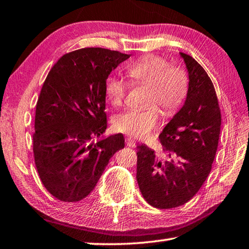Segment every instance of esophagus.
I'll use <instances>...</instances> for the list:
<instances>
[{
	"label": "esophagus",
	"mask_w": 249,
	"mask_h": 249,
	"mask_svg": "<svg viewBox=\"0 0 249 249\" xmlns=\"http://www.w3.org/2000/svg\"><path fill=\"white\" fill-rule=\"evenodd\" d=\"M125 144H126V146H129V147L137 146V142H135V141L132 138H126L125 139Z\"/></svg>",
	"instance_id": "1"
}]
</instances>
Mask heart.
I'll return each mask as SVG.
<instances>
[{"label":"heart","mask_w":249,"mask_h":249,"mask_svg":"<svg viewBox=\"0 0 249 249\" xmlns=\"http://www.w3.org/2000/svg\"><path fill=\"white\" fill-rule=\"evenodd\" d=\"M128 73L134 83L148 86L147 103H156L165 111H173L184 100L187 80L181 70L171 67L165 58L146 55L135 60L128 67ZM129 84L124 79L110 76L105 83V94L111 106L124 103ZM159 111L155 106L145 109H128L112 119L117 131L134 138H144L156 126Z\"/></svg>","instance_id":"b5f03b06"}]
</instances>
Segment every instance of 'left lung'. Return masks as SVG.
I'll use <instances>...</instances> for the list:
<instances>
[{
    "mask_svg": "<svg viewBox=\"0 0 249 249\" xmlns=\"http://www.w3.org/2000/svg\"><path fill=\"white\" fill-rule=\"evenodd\" d=\"M180 56L189 88L184 104L159 134L166 157L145 144L137 152L141 193L160 209L179 207L197 193L212 170L221 126L218 98L207 72L192 56Z\"/></svg>",
    "mask_w": 249,
    "mask_h": 249,
    "instance_id": "1",
    "label": "left lung"
}]
</instances>
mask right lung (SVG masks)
Wrapping results in <instances>:
<instances>
[{
  "label": "right lung",
  "instance_id": "right-lung-1",
  "mask_svg": "<svg viewBox=\"0 0 249 249\" xmlns=\"http://www.w3.org/2000/svg\"><path fill=\"white\" fill-rule=\"evenodd\" d=\"M130 57L101 48L64 55L51 69L36 103L34 154L40 179L63 201H79L94 190L109 159L124 147L107 129L105 83Z\"/></svg>",
  "mask_w": 249,
  "mask_h": 249
}]
</instances>
